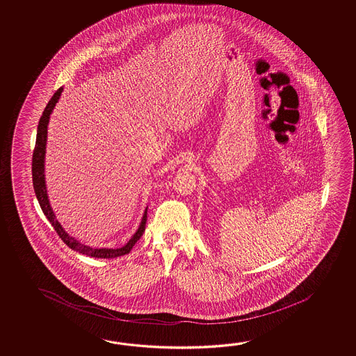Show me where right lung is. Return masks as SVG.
I'll return each mask as SVG.
<instances>
[{"instance_id":"right-lung-1","label":"right lung","mask_w":356,"mask_h":356,"mask_svg":"<svg viewBox=\"0 0 356 356\" xmlns=\"http://www.w3.org/2000/svg\"><path fill=\"white\" fill-rule=\"evenodd\" d=\"M62 91H63V88H60L58 90L54 92V97L48 102L46 109H44V112L39 120L35 149L33 152V163H31V175H33V186H34L35 196L38 198L40 209H42L43 213L46 215L47 219L52 224V227L57 232V234L60 235V239L66 243L71 250L94 258H115L124 256V254L129 253V250H132L135 243L141 238V235L144 234L145 224H146V219H147V207L145 209L144 216L141 219L140 227L137 229L136 233L131 236V239L123 247H121V248H92V247H89L86 244L79 242L74 236L68 234L67 232L58 222V220L56 219L54 209L51 207V204H49L48 193H47L46 173H44L47 134H48V123H49L51 114L54 112V108L57 104Z\"/></svg>"}]
</instances>
